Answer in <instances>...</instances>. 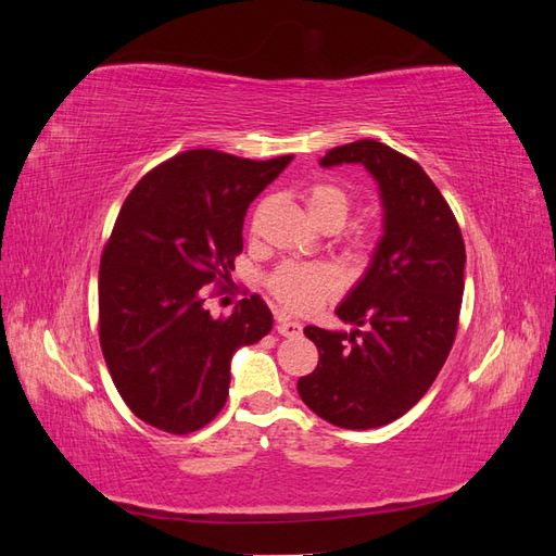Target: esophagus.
Returning <instances> with one entry per match:
<instances>
[{
    "mask_svg": "<svg viewBox=\"0 0 556 556\" xmlns=\"http://www.w3.org/2000/svg\"><path fill=\"white\" fill-rule=\"evenodd\" d=\"M276 331L280 336H288V339H292V336H299L301 333V325L294 323V319L290 317H276Z\"/></svg>",
    "mask_w": 556,
    "mask_h": 556,
    "instance_id": "esophagus-1",
    "label": "esophagus"
}]
</instances>
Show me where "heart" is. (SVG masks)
I'll return each instance as SVG.
<instances>
[{
  "mask_svg": "<svg viewBox=\"0 0 556 556\" xmlns=\"http://www.w3.org/2000/svg\"><path fill=\"white\" fill-rule=\"evenodd\" d=\"M304 199L313 220L325 229H339L352 213L350 192L329 180L311 182L304 190ZM268 290L285 308L294 313H308L336 294L339 280H336L331 268L323 264L288 262L268 276Z\"/></svg>",
  "mask_w": 556,
  "mask_h": 556,
  "instance_id": "1",
  "label": "heart"
}]
</instances>
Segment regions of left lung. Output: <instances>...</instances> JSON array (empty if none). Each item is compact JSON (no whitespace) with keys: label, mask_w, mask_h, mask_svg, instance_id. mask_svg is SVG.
I'll return each mask as SVG.
<instances>
[{"label":"left lung","mask_w":556,"mask_h":556,"mask_svg":"<svg viewBox=\"0 0 556 556\" xmlns=\"http://www.w3.org/2000/svg\"><path fill=\"white\" fill-rule=\"evenodd\" d=\"M323 166L364 164L378 180L384 233L371 266L336 308L352 333L306 327L319 362L301 401L343 429L394 422L427 394L457 336L466 250L445 197L415 160L374 139L336 146Z\"/></svg>","instance_id":"obj_1"}]
</instances>
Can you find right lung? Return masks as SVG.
<instances>
[{"label": "right lung", "instance_id": "add662e5", "mask_svg": "<svg viewBox=\"0 0 556 556\" xmlns=\"http://www.w3.org/2000/svg\"><path fill=\"white\" fill-rule=\"evenodd\" d=\"M292 155L245 160L185 150L150 169L117 213L99 266V343L127 408L160 431L206 427L229 394V362L274 327L260 294L206 311L231 280L243 217Z\"/></svg>", "mask_w": 556, "mask_h": 556}]
</instances>
